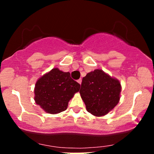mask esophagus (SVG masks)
Returning a JSON list of instances; mask_svg holds the SVG:
<instances>
[{
  "label": "esophagus",
  "instance_id": "esophagus-1",
  "mask_svg": "<svg viewBox=\"0 0 154 154\" xmlns=\"http://www.w3.org/2000/svg\"><path fill=\"white\" fill-rule=\"evenodd\" d=\"M77 82H78L79 84H80V85H81V83H82V79H79L78 80H77Z\"/></svg>",
  "mask_w": 154,
  "mask_h": 154
}]
</instances>
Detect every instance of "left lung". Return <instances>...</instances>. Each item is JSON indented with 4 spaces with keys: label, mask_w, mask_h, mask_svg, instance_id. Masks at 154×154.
Here are the masks:
<instances>
[{
    "label": "left lung",
    "mask_w": 154,
    "mask_h": 154,
    "mask_svg": "<svg viewBox=\"0 0 154 154\" xmlns=\"http://www.w3.org/2000/svg\"><path fill=\"white\" fill-rule=\"evenodd\" d=\"M121 89L118 79L103 70L95 69L82 78L79 93L88 112L95 116H101L117 105Z\"/></svg>",
    "instance_id": "8db88e82"
}]
</instances>
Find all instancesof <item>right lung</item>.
Wrapping results in <instances>:
<instances>
[{"label": "right lung", "mask_w": 154, "mask_h": 154, "mask_svg": "<svg viewBox=\"0 0 154 154\" xmlns=\"http://www.w3.org/2000/svg\"><path fill=\"white\" fill-rule=\"evenodd\" d=\"M79 88L80 85L71 78L69 72L54 68L36 82L35 103L48 114H58L66 110L69 101Z\"/></svg>", "instance_id": "1"}]
</instances>
